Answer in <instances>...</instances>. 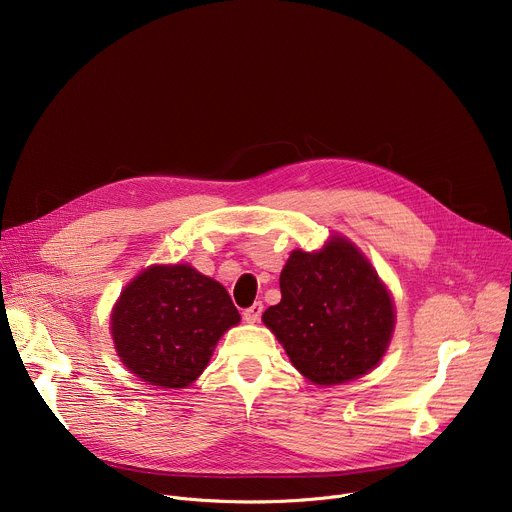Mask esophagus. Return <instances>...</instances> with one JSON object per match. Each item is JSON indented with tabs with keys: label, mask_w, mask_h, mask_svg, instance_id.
Listing matches in <instances>:
<instances>
[{
	"label": "esophagus",
	"mask_w": 512,
	"mask_h": 512,
	"mask_svg": "<svg viewBox=\"0 0 512 512\" xmlns=\"http://www.w3.org/2000/svg\"><path fill=\"white\" fill-rule=\"evenodd\" d=\"M261 314H263V304H261V302H255L253 306H249V308L243 312V318H245L249 324H255V322H259Z\"/></svg>",
	"instance_id": "34e87169"
}]
</instances>
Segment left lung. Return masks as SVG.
Wrapping results in <instances>:
<instances>
[{"instance_id":"8db88e82","label":"left lung","mask_w":512,"mask_h":512,"mask_svg":"<svg viewBox=\"0 0 512 512\" xmlns=\"http://www.w3.org/2000/svg\"><path fill=\"white\" fill-rule=\"evenodd\" d=\"M281 302L263 322L294 367L316 385L369 373L385 354L395 310L371 263L336 237L318 253L294 251L281 277Z\"/></svg>"}]
</instances>
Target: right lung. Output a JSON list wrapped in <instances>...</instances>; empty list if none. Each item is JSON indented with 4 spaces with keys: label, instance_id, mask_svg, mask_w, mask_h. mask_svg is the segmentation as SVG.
<instances>
[{
    "label": "right lung",
    "instance_id": "obj_1",
    "mask_svg": "<svg viewBox=\"0 0 512 512\" xmlns=\"http://www.w3.org/2000/svg\"><path fill=\"white\" fill-rule=\"evenodd\" d=\"M227 289L190 265H154L121 294L111 332L141 381L184 389L204 371L216 340L239 322Z\"/></svg>",
    "mask_w": 512,
    "mask_h": 512
}]
</instances>
